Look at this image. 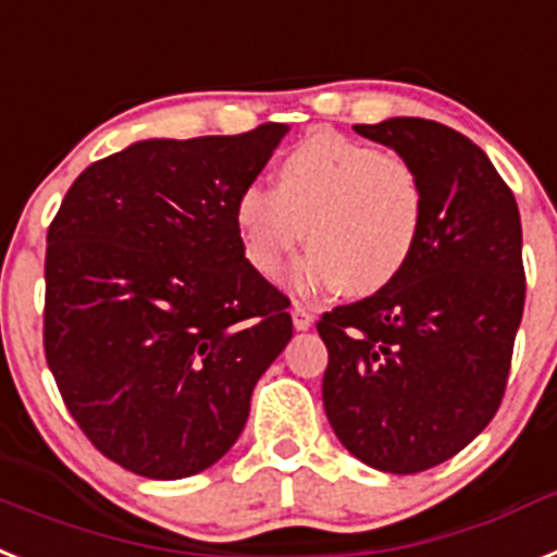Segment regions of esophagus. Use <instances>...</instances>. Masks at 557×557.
I'll return each instance as SVG.
<instances>
[{
    "label": "esophagus",
    "mask_w": 557,
    "mask_h": 557,
    "mask_svg": "<svg viewBox=\"0 0 557 557\" xmlns=\"http://www.w3.org/2000/svg\"><path fill=\"white\" fill-rule=\"evenodd\" d=\"M312 324H315V315H312L307 307L296 304V307H293V326H296L298 332H307Z\"/></svg>",
    "instance_id": "obj_1"
}]
</instances>
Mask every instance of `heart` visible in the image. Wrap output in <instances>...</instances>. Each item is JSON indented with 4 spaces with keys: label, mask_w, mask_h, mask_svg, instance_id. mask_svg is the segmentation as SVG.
Here are the masks:
<instances>
[{
    "label": "heart",
    "mask_w": 557,
    "mask_h": 557,
    "mask_svg": "<svg viewBox=\"0 0 557 557\" xmlns=\"http://www.w3.org/2000/svg\"><path fill=\"white\" fill-rule=\"evenodd\" d=\"M425 191L414 165L369 143L315 132L278 160L273 194L247 188L233 225L250 268L282 278L307 233L312 253L298 270L307 293L355 298L392 287L420 245Z\"/></svg>",
    "instance_id": "heart-1"
}]
</instances>
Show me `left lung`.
I'll use <instances>...</instances> for the list:
<instances>
[{
  "instance_id": "1",
  "label": "left lung",
  "mask_w": 557,
  "mask_h": 557,
  "mask_svg": "<svg viewBox=\"0 0 557 557\" xmlns=\"http://www.w3.org/2000/svg\"><path fill=\"white\" fill-rule=\"evenodd\" d=\"M355 132L414 165L425 220L392 287L318 321L330 349L324 408L360 462L420 473L476 440L505 397L527 289L521 216L487 154L459 132L422 117Z\"/></svg>"
}]
</instances>
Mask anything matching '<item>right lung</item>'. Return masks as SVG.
Instances as JSON below:
<instances>
[{
	"mask_svg": "<svg viewBox=\"0 0 557 557\" xmlns=\"http://www.w3.org/2000/svg\"><path fill=\"white\" fill-rule=\"evenodd\" d=\"M287 132L132 143L75 180L47 231V366L87 440L137 476L220 462L293 337L233 225Z\"/></svg>",
	"mask_w": 557,
	"mask_h": 557,
	"instance_id": "right-lung-1",
	"label": "right lung"
}]
</instances>
